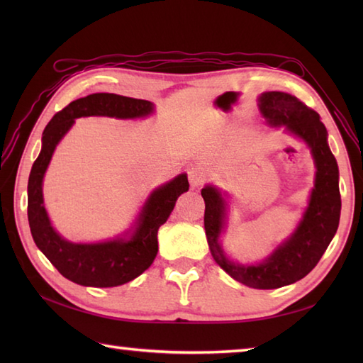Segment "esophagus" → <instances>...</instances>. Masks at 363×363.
Returning <instances> with one entry per match:
<instances>
[{"mask_svg":"<svg viewBox=\"0 0 363 363\" xmlns=\"http://www.w3.org/2000/svg\"><path fill=\"white\" fill-rule=\"evenodd\" d=\"M187 174H189V181H190L191 189H199V187H201L203 184H204V181H206L204 172H203L201 168H198V167L189 168Z\"/></svg>","mask_w":363,"mask_h":363,"instance_id":"obj_1","label":"esophagus"}]
</instances>
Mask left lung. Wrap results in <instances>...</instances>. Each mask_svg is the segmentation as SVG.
Returning <instances> with one entry per match:
<instances>
[{
  "label": "left lung",
  "mask_w": 363,
  "mask_h": 363,
  "mask_svg": "<svg viewBox=\"0 0 363 363\" xmlns=\"http://www.w3.org/2000/svg\"><path fill=\"white\" fill-rule=\"evenodd\" d=\"M260 112L269 125L284 126L309 145L317 167L315 187L299 226L287 242L259 265H238L221 250L218 237L225 225V199L211 186L201 190L206 203L204 229L215 262L252 289H279L303 279L317 267L333 240L340 221L342 198L338 190V167L328 145V130L320 115L296 96L285 91H267L260 96Z\"/></svg>",
  "instance_id": "8db88e82"
}]
</instances>
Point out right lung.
Returning <instances> with one entry per match:
<instances>
[{
	"mask_svg": "<svg viewBox=\"0 0 363 363\" xmlns=\"http://www.w3.org/2000/svg\"><path fill=\"white\" fill-rule=\"evenodd\" d=\"M151 112L152 104L146 99L94 94L72 101L46 125L42 151L30 168L28 181V220L37 248L67 279L86 287H117L140 276L157 256V230L174 209L176 199L189 190L187 174H179L152 191L138 217L135 233L129 240L120 238L90 245L64 240L51 226L42 195L43 174L54 148L76 118L90 115L135 118Z\"/></svg>",
	"mask_w": 363,
	"mask_h": 363,
	"instance_id": "1",
	"label": "right lung"
}]
</instances>
